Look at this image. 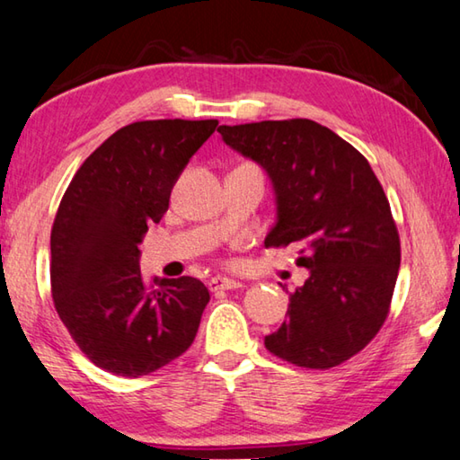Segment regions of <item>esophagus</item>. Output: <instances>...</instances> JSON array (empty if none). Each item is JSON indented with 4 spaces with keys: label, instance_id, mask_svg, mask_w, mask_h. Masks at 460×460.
I'll return each mask as SVG.
<instances>
[{
    "label": "esophagus",
    "instance_id": "obj_1",
    "mask_svg": "<svg viewBox=\"0 0 460 460\" xmlns=\"http://www.w3.org/2000/svg\"><path fill=\"white\" fill-rule=\"evenodd\" d=\"M208 288L209 291H226V289H238L243 288V285L234 279H228V277H214V279H209Z\"/></svg>",
    "mask_w": 460,
    "mask_h": 460
}]
</instances>
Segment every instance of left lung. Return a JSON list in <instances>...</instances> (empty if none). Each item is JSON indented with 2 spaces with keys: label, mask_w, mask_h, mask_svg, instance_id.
<instances>
[{
  "label": "left lung",
  "mask_w": 460,
  "mask_h": 460,
  "mask_svg": "<svg viewBox=\"0 0 460 460\" xmlns=\"http://www.w3.org/2000/svg\"><path fill=\"white\" fill-rule=\"evenodd\" d=\"M217 132L273 183L277 222L265 246L301 244L297 265L310 270L289 296L288 320L265 336L267 350L305 368L344 363L381 330L400 270V234L379 179L355 146L312 119Z\"/></svg>",
  "instance_id": "obj_1"
}]
</instances>
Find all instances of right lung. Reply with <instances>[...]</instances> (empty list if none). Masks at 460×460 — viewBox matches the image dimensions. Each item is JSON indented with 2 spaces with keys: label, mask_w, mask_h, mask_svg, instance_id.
<instances>
[{
  "label": "right lung",
  "mask_w": 460,
  "mask_h": 460,
  "mask_svg": "<svg viewBox=\"0 0 460 460\" xmlns=\"http://www.w3.org/2000/svg\"><path fill=\"white\" fill-rule=\"evenodd\" d=\"M217 119H145L95 148L75 172L50 232L58 318L103 371L140 377L183 355L209 301L193 277L140 275L138 244L169 209L172 185Z\"/></svg>",
  "instance_id": "add662e5"
}]
</instances>
